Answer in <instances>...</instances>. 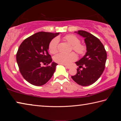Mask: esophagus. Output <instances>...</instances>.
I'll return each instance as SVG.
<instances>
[{
    "label": "esophagus",
    "mask_w": 121,
    "mask_h": 121,
    "mask_svg": "<svg viewBox=\"0 0 121 121\" xmlns=\"http://www.w3.org/2000/svg\"><path fill=\"white\" fill-rule=\"evenodd\" d=\"M65 68L68 69H70V67L69 66H66V65H65Z\"/></svg>",
    "instance_id": "obj_1"
}]
</instances>
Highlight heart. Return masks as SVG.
Wrapping results in <instances>:
<instances>
[{"mask_svg":"<svg viewBox=\"0 0 121 121\" xmlns=\"http://www.w3.org/2000/svg\"><path fill=\"white\" fill-rule=\"evenodd\" d=\"M64 39L72 45L73 50L79 55H83L85 53L86 48L84 45L80 43V40L77 37L73 35H68L64 37ZM58 43L59 38L57 37L52 39L50 41L49 45V50L50 53L55 54L58 51ZM76 59L77 56L73 52L70 53L60 52L56 55L54 57V60L56 62L67 65H70Z\"/></svg>","mask_w":121,"mask_h":121,"instance_id":"obj_1","label":"heart"}]
</instances>
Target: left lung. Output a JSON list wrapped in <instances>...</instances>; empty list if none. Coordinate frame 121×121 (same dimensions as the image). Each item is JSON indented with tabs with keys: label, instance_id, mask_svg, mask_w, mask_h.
Segmentation results:
<instances>
[{
	"label": "left lung",
	"instance_id": "left-lung-1",
	"mask_svg": "<svg viewBox=\"0 0 121 121\" xmlns=\"http://www.w3.org/2000/svg\"><path fill=\"white\" fill-rule=\"evenodd\" d=\"M77 34L84 38L86 52L83 58L76 62L79 66L77 73L71 78L82 86L92 84L103 73L107 60V52L99 39L89 32L79 30Z\"/></svg>",
	"mask_w": 121,
	"mask_h": 121
}]
</instances>
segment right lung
I'll return each mask as SVG.
<instances>
[{"label": "right lung", "instance_id": "right-lung-1", "mask_svg": "<svg viewBox=\"0 0 121 121\" xmlns=\"http://www.w3.org/2000/svg\"><path fill=\"white\" fill-rule=\"evenodd\" d=\"M59 33L39 32L25 39L16 55L19 71L30 84L41 86L49 81L55 71L57 63L52 62L48 49L51 40ZM48 66L42 67L41 64Z\"/></svg>", "mask_w": 121, "mask_h": 121}]
</instances>
